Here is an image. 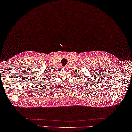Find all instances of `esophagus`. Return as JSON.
I'll use <instances>...</instances> for the list:
<instances>
[{
	"instance_id": "esophagus-1",
	"label": "esophagus",
	"mask_w": 132,
	"mask_h": 132,
	"mask_svg": "<svg viewBox=\"0 0 132 132\" xmlns=\"http://www.w3.org/2000/svg\"><path fill=\"white\" fill-rule=\"evenodd\" d=\"M63 69L65 70V69H66V68H65V67H63Z\"/></svg>"
}]
</instances>
